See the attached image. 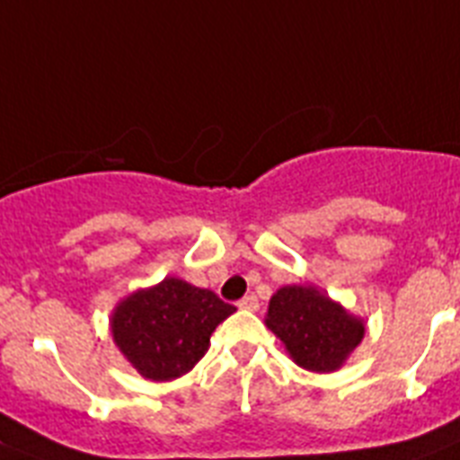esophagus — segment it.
<instances>
[{
  "label": "esophagus",
  "mask_w": 460,
  "mask_h": 460,
  "mask_svg": "<svg viewBox=\"0 0 460 460\" xmlns=\"http://www.w3.org/2000/svg\"><path fill=\"white\" fill-rule=\"evenodd\" d=\"M238 307L248 309V312H257V307H260V300H257L255 295H245L243 300H238Z\"/></svg>",
  "instance_id": "esophagus-1"
}]
</instances>
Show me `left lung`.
Wrapping results in <instances>:
<instances>
[{
    "instance_id": "left-lung-1",
    "label": "left lung",
    "mask_w": 460,
    "mask_h": 460,
    "mask_svg": "<svg viewBox=\"0 0 460 460\" xmlns=\"http://www.w3.org/2000/svg\"><path fill=\"white\" fill-rule=\"evenodd\" d=\"M269 331L293 361L314 373L338 371L364 338V321L312 286H283L269 300Z\"/></svg>"
}]
</instances>
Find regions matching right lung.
Wrapping results in <instances>:
<instances>
[{"instance_id":"obj_1","label":"right lung","mask_w":460,"mask_h":460,"mask_svg":"<svg viewBox=\"0 0 460 460\" xmlns=\"http://www.w3.org/2000/svg\"><path fill=\"white\" fill-rule=\"evenodd\" d=\"M234 312L212 290L167 276L115 307L111 333L144 378L174 380L203 359L212 331Z\"/></svg>"}]
</instances>
